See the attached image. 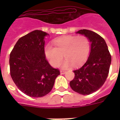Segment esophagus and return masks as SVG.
<instances>
[{"label": "esophagus", "instance_id": "1", "mask_svg": "<svg viewBox=\"0 0 120 120\" xmlns=\"http://www.w3.org/2000/svg\"><path fill=\"white\" fill-rule=\"evenodd\" d=\"M66 71H65V70H60V74H62V75H64V74H65V73Z\"/></svg>", "mask_w": 120, "mask_h": 120}]
</instances>
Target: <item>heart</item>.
<instances>
[{"instance_id":"obj_1","label":"heart","mask_w":120,"mask_h":120,"mask_svg":"<svg viewBox=\"0 0 120 120\" xmlns=\"http://www.w3.org/2000/svg\"><path fill=\"white\" fill-rule=\"evenodd\" d=\"M55 47L47 44L45 47V56L51 65L56 67L63 59V54L66 59L62 64V67L67 68L73 64L79 66L85 61L90 52V42L84 35H67L53 40Z\"/></svg>"}]
</instances>
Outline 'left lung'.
<instances>
[{"instance_id":"8db88e82","label":"left lung","mask_w":120,"mask_h":120,"mask_svg":"<svg viewBox=\"0 0 120 120\" xmlns=\"http://www.w3.org/2000/svg\"><path fill=\"white\" fill-rule=\"evenodd\" d=\"M76 34L86 37L91 43L86 62L73 71L75 78L70 82L71 89L81 95H90L100 89L108 77L112 56L105 40L93 31L83 29Z\"/></svg>"}]
</instances>
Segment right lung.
Listing matches in <instances>:
<instances>
[{
    "instance_id": "add662e5",
    "label": "right lung",
    "mask_w": 120,
    "mask_h": 120,
    "mask_svg": "<svg viewBox=\"0 0 120 120\" xmlns=\"http://www.w3.org/2000/svg\"><path fill=\"white\" fill-rule=\"evenodd\" d=\"M41 30L32 31L20 38L10 54V75L18 88L31 97H41L52 90L60 75L46 60L45 37Z\"/></svg>"
}]
</instances>
